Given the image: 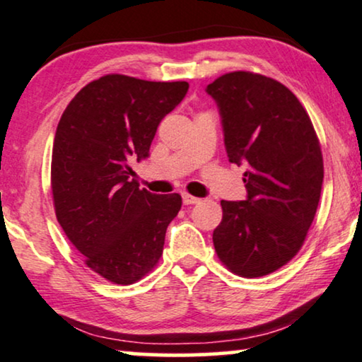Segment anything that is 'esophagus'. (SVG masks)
Returning a JSON list of instances; mask_svg holds the SVG:
<instances>
[{
  "mask_svg": "<svg viewBox=\"0 0 362 362\" xmlns=\"http://www.w3.org/2000/svg\"><path fill=\"white\" fill-rule=\"evenodd\" d=\"M199 198H194V196L191 194H182V203L185 204H198L199 203Z\"/></svg>",
  "mask_w": 362,
  "mask_h": 362,
  "instance_id": "1",
  "label": "esophagus"
}]
</instances>
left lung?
<instances>
[{
	"label": "left lung",
	"mask_w": 362,
	"mask_h": 362,
	"mask_svg": "<svg viewBox=\"0 0 362 362\" xmlns=\"http://www.w3.org/2000/svg\"><path fill=\"white\" fill-rule=\"evenodd\" d=\"M206 93L219 107L229 161L246 164L247 198L221 201L214 250L234 274L261 278L306 239L325 177L321 146L301 103L273 78L234 71Z\"/></svg>",
	"instance_id": "8db88e82"
}]
</instances>
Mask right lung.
Segmentation results:
<instances>
[{"mask_svg":"<svg viewBox=\"0 0 362 362\" xmlns=\"http://www.w3.org/2000/svg\"><path fill=\"white\" fill-rule=\"evenodd\" d=\"M186 81L106 74L86 84L61 116L51 159L54 211L86 266L133 284L158 264L181 196L153 194L133 180L159 123L186 96Z\"/></svg>","mask_w":362,"mask_h":362,"instance_id":"right-lung-1","label":"right lung"}]
</instances>
